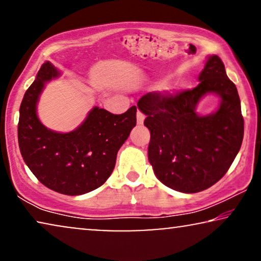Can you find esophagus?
Returning <instances> with one entry per match:
<instances>
[{
    "mask_svg": "<svg viewBox=\"0 0 261 261\" xmlns=\"http://www.w3.org/2000/svg\"><path fill=\"white\" fill-rule=\"evenodd\" d=\"M137 121H138V124H142V123H144V121H145V115L140 112V110H138Z\"/></svg>",
    "mask_w": 261,
    "mask_h": 261,
    "instance_id": "34e87169",
    "label": "esophagus"
}]
</instances>
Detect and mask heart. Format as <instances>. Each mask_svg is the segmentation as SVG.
<instances>
[{
	"label": "heart",
	"mask_w": 261,
	"mask_h": 261,
	"mask_svg": "<svg viewBox=\"0 0 261 261\" xmlns=\"http://www.w3.org/2000/svg\"><path fill=\"white\" fill-rule=\"evenodd\" d=\"M163 83H159L158 85L160 87V85H162ZM181 87V84H177L176 87H170V88H167V90H173V89H178V88H180Z\"/></svg>",
	"instance_id": "b5f03b06"
}]
</instances>
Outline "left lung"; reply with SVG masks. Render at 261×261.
<instances>
[{
	"instance_id": "8db88e82",
	"label": "left lung",
	"mask_w": 261,
	"mask_h": 261,
	"mask_svg": "<svg viewBox=\"0 0 261 261\" xmlns=\"http://www.w3.org/2000/svg\"><path fill=\"white\" fill-rule=\"evenodd\" d=\"M199 84L177 95L149 92L138 101L151 132L148 160L156 178L176 191L195 194L222 178L240 151L244 117L237 87L227 77L222 60L210 56ZM206 93L221 98L209 116L195 112Z\"/></svg>"
}]
</instances>
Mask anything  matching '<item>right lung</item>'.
I'll return each mask as SVG.
<instances>
[{"label":"right lung","mask_w":261,"mask_h":261,"mask_svg":"<svg viewBox=\"0 0 261 261\" xmlns=\"http://www.w3.org/2000/svg\"><path fill=\"white\" fill-rule=\"evenodd\" d=\"M59 76L46 62L27 89L20 106L19 147L26 165L45 187L64 195H83L110 177L117 152L137 124V107L120 115L94 107L74 130H51L39 120L37 105L45 84Z\"/></svg>","instance_id":"obj_1"}]
</instances>
